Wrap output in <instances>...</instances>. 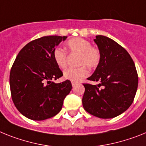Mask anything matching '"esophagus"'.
<instances>
[{"instance_id":"esophagus-1","label":"esophagus","mask_w":146,"mask_h":146,"mask_svg":"<svg viewBox=\"0 0 146 146\" xmlns=\"http://www.w3.org/2000/svg\"><path fill=\"white\" fill-rule=\"evenodd\" d=\"M76 84H77V83H76V82H72V86H73V87H74L76 85Z\"/></svg>"}]
</instances>
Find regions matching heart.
I'll return each instance as SVG.
<instances>
[{
	"mask_svg": "<svg viewBox=\"0 0 146 146\" xmlns=\"http://www.w3.org/2000/svg\"><path fill=\"white\" fill-rule=\"evenodd\" d=\"M66 47L70 53L80 54L78 64L87 65L89 68H96L99 64L101 54L97 48L92 46L90 41L82 37L72 38L66 42ZM53 57L56 64L60 68H64L67 66V52L63 48L58 47L54 49ZM89 75V71L86 66H82L77 68H68L63 73V78L65 80L72 82H78L86 78Z\"/></svg>",
	"mask_w": 146,
	"mask_h": 146,
	"instance_id": "heart-1",
	"label": "heart"
}]
</instances>
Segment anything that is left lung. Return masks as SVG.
Listing matches in <instances>:
<instances>
[{
    "mask_svg": "<svg viewBox=\"0 0 146 146\" xmlns=\"http://www.w3.org/2000/svg\"><path fill=\"white\" fill-rule=\"evenodd\" d=\"M94 42L101 54L99 64L88 80L99 82L84 84V109L100 118L117 117L129 109L138 86V76L131 56L122 46L107 36L98 35ZM102 86V89L99 87Z\"/></svg>",
    "mask_w": 146,
    "mask_h": 146,
    "instance_id": "left-lung-1",
    "label": "left lung"
}]
</instances>
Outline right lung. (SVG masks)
I'll list each match as a JSON object with an SVG mask.
<instances>
[{"label": "right lung", "instance_id": "add662e5", "mask_svg": "<svg viewBox=\"0 0 146 146\" xmlns=\"http://www.w3.org/2000/svg\"><path fill=\"white\" fill-rule=\"evenodd\" d=\"M66 36H46L33 40L19 52L10 71L12 101L20 113L33 120H43L57 115L72 89L53 57L56 47Z\"/></svg>", "mask_w": 146, "mask_h": 146}]
</instances>
